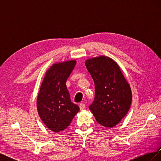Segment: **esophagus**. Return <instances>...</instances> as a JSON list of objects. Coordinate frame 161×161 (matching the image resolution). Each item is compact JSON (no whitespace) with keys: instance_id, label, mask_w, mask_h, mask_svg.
I'll return each instance as SVG.
<instances>
[{"instance_id":"34e87169","label":"esophagus","mask_w":161,"mask_h":161,"mask_svg":"<svg viewBox=\"0 0 161 161\" xmlns=\"http://www.w3.org/2000/svg\"><path fill=\"white\" fill-rule=\"evenodd\" d=\"M79 108H80V109H83L85 108V105L84 103H80Z\"/></svg>"}]
</instances>
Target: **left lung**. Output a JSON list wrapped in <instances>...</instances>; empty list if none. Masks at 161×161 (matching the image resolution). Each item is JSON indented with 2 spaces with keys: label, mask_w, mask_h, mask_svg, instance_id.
<instances>
[{
  "label": "left lung",
  "mask_w": 161,
  "mask_h": 161,
  "mask_svg": "<svg viewBox=\"0 0 161 161\" xmlns=\"http://www.w3.org/2000/svg\"><path fill=\"white\" fill-rule=\"evenodd\" d=\"M94 80L95 99L89 106L96 121L112 128L127 114L131 103V91L117 63L101 56L85 62Z\"/></svg>",
  "instance_id": "obj_1"
}]
</instances>
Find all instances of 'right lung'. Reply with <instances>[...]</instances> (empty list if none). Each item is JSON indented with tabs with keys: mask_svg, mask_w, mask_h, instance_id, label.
Returning a JSON list of instances; mask_svg holds the SVG:
<instances>
[{
	"mask_svg": "<svg viewBox=\"0 0 161 161\" xmlns=\"http://www.w3.org/2000/svg\"><path fill=\"white\" fill-rule=\"evenodd\" d=\"M75 64V60L53 64L46 72L37 96L38 114L55 132L66 129L79 111V107L71 101L66 85Z\"/></svg>",
	"mask_w": 161,
	"mask_h": 161,
	"instance_id": "obj_1",
	"label": "right lung"
}]
</instances>
